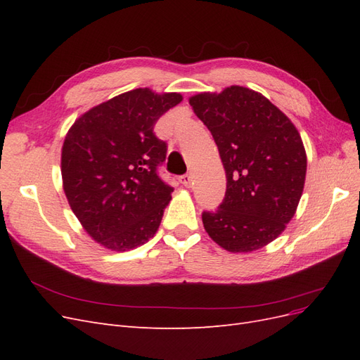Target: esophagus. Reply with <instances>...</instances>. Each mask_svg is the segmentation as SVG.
Masks as SVG:
<instances>
[{
    "label": "esophagus",
    "instance_id": "obj_1",
    "mask_svg": "<svg viewBox=\"0 0 360 360\" xmlns=\"http://www.w3.org/2000/svg\"><path fill=\"white\" fill-rule=\"evenodd\" d=\"M180 183L183 184V186L191 188V184H192V176H191V174H184V176H181L180 177Z\"/></svg>",
    "mask_w": 360,
    "mask_h": 360
}]
</instances>
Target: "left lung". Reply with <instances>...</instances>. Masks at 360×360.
Segmentation results:
<instances>
[{"mask_svg":"<svg viewBox=\"0 0 360 360\" xmlns=\"http://www.w3.org/2000/svg\"><path fill=\"white\" fill-rule=\"evenodd\" d=\"M212 132L226 174L224 201L202 212L205 231L230 252H252L285 230L300 201L307 153L296 126L245 86L189 99Z\"/></svg>","mask_w":360,"mask_h":360,"instance_id":"obj_1","label":"left lung"}]
</instances>
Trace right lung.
I'll list each match as a JSON object with an SVG mask.
<instances>
[{
  "instance_id": "obj_1",
  "label": "right lung",
  "mask_w": 360,
  "mask_h": 360,
  "mask_svg": "<svg viewBox=\"0 0 360 360\" xmlns=\"http://www.w3.org/2000/svg\"><path fill=\"white\" fill-rule=\"evenodd\" d=\"M181 99L136 89L91 108L69 129L61 150L64 193L102 246L123 252L156 234L174 189L158 174L167 143L153 129Z\"/></svg>"
}]
</instances>
